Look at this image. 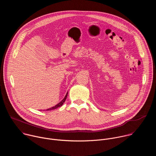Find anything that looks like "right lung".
Wrapping results in <instances>:
<instances>
[{
	"instance_id": "obj_1",
	"label": "right lung",
	"mask_w": 156,
	"mask_h": 156,
	"mask_svg": "<svg viewBox=\"0 0 156 156\" xmlns=\"http://www.w3.org/2000/svg\"><path fill=\"white\" fill-rule=\"evenodd\" d=\"M67 95H68V92L66 93V94L65 98H64L59 103H58V104H57V105H55V106H54V107H51V108H48V109H46V110H54V109L57 108L58 107H61V106L63 105V104L65 102V100H66V97H67Z\"/></svg>"
}]
</instances>
